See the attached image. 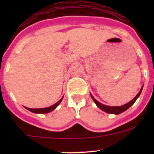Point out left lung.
<instances>
[{
	"mask_svg": "<svg viewBox=\"0 0 154 154\" xmlns=\"http://www.w3.org/2000/svg\"><path fill=\"white\" fill-rule=\"evenodd\" d=\"M142 88H143V86H142V88H141L139 92L136 94V96L133 99V100H130L129 103H126V104L123 105V106H106V105H103V104H102L101 103H100V102L97 101V100H95V99L94 98V97L91 95V94H91V98H92V100H94V102L95 103V104L97 105V106H98L100 109L103 110V111H104V112H107V113H109V114L118 115V114H120V113L126 111L127 109L130 108V107L135 103V101L136 100V99H137L138 97H139V95H140L141 92H142Z\"/></svg>",
	"mask_w": 154,
	"mask_h": 154,
	"instance_id": "left-lung-1",
	"label": "left lung"
}]
</instances>
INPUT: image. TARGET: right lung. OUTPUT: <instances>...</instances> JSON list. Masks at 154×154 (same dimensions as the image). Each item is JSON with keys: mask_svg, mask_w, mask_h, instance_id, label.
<instances>
[{"mask_svg": "<svg viewBox=\"0 0 154 154\" xmlns=\"http://www.w3.org/2000/svg\"><path fill=\"white\" fill-rule=\"evenodd\" d=\"M62 100H63V98L60 99V100H59L58 102H57V103H56L55 104L53 105V106H51L50 107H47V108L30 109V108H27V107H25V108L27 109V110H29V111L32 112H34V113H42V114H43V113H48V112H49L53 111V110H54V109L56 108V107H57L59 104H60V102L62 101Z\"/></svg>", "mask_w": 154, "mask_h": 154, "instance_id": "add662e5", "label": "right lung"}]
</instances>
